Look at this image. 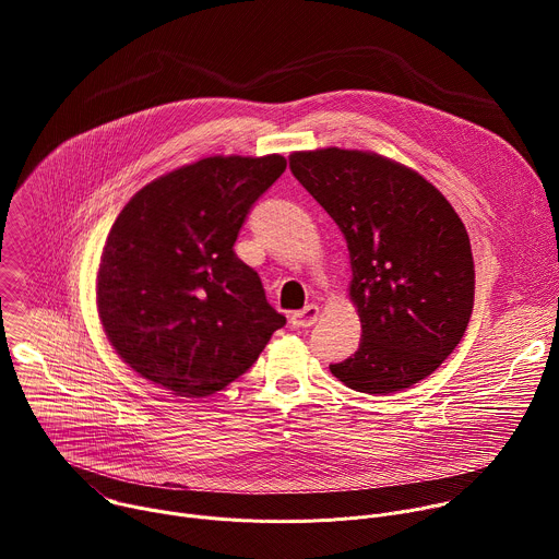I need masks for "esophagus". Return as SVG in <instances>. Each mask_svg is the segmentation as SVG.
<instances>
[{
  "instance_id": "esophagus-1",
  "label": "esophagus",
  "mask_w": 559,
  "mask_h": 559,
  "mask_svg": "<svg viewBox=\"0 0 559 559\" xmlns=\"http://www.w3.org/2000/svg\"><path fill=\"white\" fill-rule=\"evenodd\" d=\"M318 313H321V311H318V305H305L302 309L292 313L289 323L296 330H307V328H311L318 321Z\"/></svg>"
}]
</instances>
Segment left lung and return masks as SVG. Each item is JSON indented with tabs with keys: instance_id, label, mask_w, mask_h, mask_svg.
Instances as JSON below:
<instances>
[{
	"instance_id": "left-lung-1",
	"label": "left lung",
	"mask_w": 559,
	"mask_h": 559,
	"mask_svg": "<svg viewBox=\"0 0 559 559\" xmlns=\"http://www.w3.org/2000/svg\"><path fill=\"white\" fill-rule=\"evenodd\" d=\"M289 168L349 248L362 336L332 373L373 395L433 373L462 341L475 296L468 234L451 203L418 173L371 152H294Z\"/></svg>"
}]
</instances>
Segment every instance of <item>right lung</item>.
<instances>
[{
  "label": "right lung",
  "mask_w": 559,
  "mask_h": 559,
  "mask_svg": "<svg viewBox=\"0 0 559 559\" xmlns=\"http://www.w3.org/2000/svg\"><path fill=\"white\" fill-rule=\"evenodd\" d=\"M281 154L210 156L152 181L117 216L97 274L108 341L143 378L210 395L243 376L287 321L234 252Z\"/></svg>",
  "instance_id": "obj_1"
}]
</instances>
